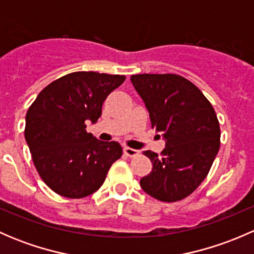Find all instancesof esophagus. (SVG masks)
<instances>
[{"instance_id": "34e87169", "label": "esophagus", "mask_w": 254, "mask_h": 254, "mask_svg": "<svg viewBox=\"0 0 254 254\" xmlns=\"http://www.w3.org/2000/svg\"><path fill=\"white\" fill-rule=\"evenodd\" d=\"M124 153L127 156H129V157H135V156L139 155V151L135 150V148H131V147H127V146H125Z\"/></svg>"}]
</instances>
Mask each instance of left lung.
Masks as SVG:
<instances>
[{
  "mask_svg": "<svg viewBox=\"0 0 254 254\" xmlns=\"http://www.w3.org/2000/svg\"><path fill=\"white\" fill-rule=\"evenodd\" d=\"M130 81L150 113L151 127L166 140L161 156L143 151L152 171L140 186L157 200H182L200 186L219 152L216 113L200 89L179 75L142 73Z\"/></svg>",
  "mask_w": 254,
  "mask_h": 254,
  "instance_id": "left-lung-1",
  "label": "left lung"
}]
</instances>
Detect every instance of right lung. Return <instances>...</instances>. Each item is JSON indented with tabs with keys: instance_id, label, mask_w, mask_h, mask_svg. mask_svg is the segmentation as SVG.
Masks as SVG:
<instances>
[{
	"instance_id": "1",
	"label": "right lung",
	"mask_w": 254,
	"mask_h": 254,
	"mask_svg": "<svg viewBox=\"0 0 254 254\" xmlns=\"http://www.w3.org/2000/svg\"><path fill=\"white\" fill-rule=\"evenodd\" d=\"M125 76L93 71L68 73L48 84L25 115V141L38 173L51 190L79 199L101 188L122 146L86 131L96 123L107 97Z\"/></svg>"
}]
</instances>
